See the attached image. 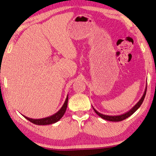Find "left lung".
<instances>
[{
	"label": "left lung",
	"instance_id": "left-lung-1",
	"mask_svg": "<svg viewBox=\"0 0 156 156\" xmlns=\"http://www.w3.org/2000/svg\"><path fill=\"white\" fill-rule=\"evenodd\" d=\"M147 85V84H146ZM146 90H147V85L146 86V89H145V91L144 93L143 96L141 97V98L140 99V100H139L137 103H136L135 105H134L133 107H132L131 109H130L129 111H127V112H125V113H123V114L121 115H104V114H102V113H99L97 111L96 109H95L94 107L92 106L93 109H94V111H95V113H97V115L99 116H100L101 118H103V119L106 120H108V121H113V122H118V121H122V120L126 119L128 117H129L130 115H132L133 113L135 112V111L137 110V109L140 107V106L142 104L143 101H144V99L145 98V96H146Z\"/></svg>",
	"mask_w": 156,
	"mask_h": 156
}]
</instances>
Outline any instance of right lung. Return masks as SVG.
<instances>
[{
	"label": "right lung",
	"instance_id": "obj_1",
	"mask_svg": "<svg viewBox=\"0 0 156 156\" xmlns=\"http://www.w3.org/2000/svg\"><path fill=\"white\" fill-rule=\"evenodd\" d=\"M68 99H69V95H67L66 100H65L63 106H62V108L57 111V113H55V114H53L48 117L44 118H40V119H33V118H28L27 116L22 115L24 117L26 118L27 120H29L30 122L34 123L35 125H50L53 124V123L57 122V121L61 119L62 116L66 112V108H67V104H68Z\"/></svg>",
	"mask_w": 156,
	"mask_h": 156
}]
</instances>
